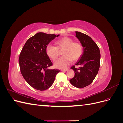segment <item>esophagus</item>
I'll return each instance as SVG.
<instances>
[{
  "label": "esophagus",
  "instance_id": "34e87169",
  "mask_svg": "<svg viewBox=\"0 0 123 123\" xmlns=\"http://www.w3.org/2000/svg\"><path fill=\"white\" fill-rule=\"evenodd\" d=\"M68 69H61V71H68Z\"/></svg>",
  "mask_w": 123,
  "mask_h": 123
}]
</instances>
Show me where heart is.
<instances>
[{"instance_id": "obj_1", "label": "heart", "mask_w": 123, "mask_h": 123, "mask_svg": "<svg viewBox=\"0 0 123 123\" xmlns=\"http://www.w3.org/2000/svg\"><path fill=\"white\" fill-rule=\"evenodd\" d=\"M56 47L51 44H48L46 48L47 55L53 61L56 59L60 51L63 49L62 53L64 55L54 63L55 67L59 69L66 68L72 59L77 61L83 53V47L80 43L73 42V40L69 37H63L56 40L55 43Z\"/></svg>"}]
</instances>
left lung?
Listing matches in <instances>:
<instances>
[{"mask_svg": "<svg viewBox=\"0 0 123 123\" xmlns=\"http://www.w3.org/2000/svg\"><path fill=\"white\" fill-rule=\"evenodd\" d=\"M76 37L84 47V52L75 66L71 67L75 75L70 81L74 87L83 88L91 84L98 72L100 54L99 48L90 36L80 32H76Z\"/></svg>", "mask_w": 123, "mask_h": 123, "instance_id": "obj_1", "label": "left lung"}]
</instances>
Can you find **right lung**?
Returning <instances> with one entry per match:
<instances>
[{"instance_id": "right-lung-1", "label": "right lung", "mask_w": 123, "mask_h": 123, "mask_svg": "<svg viewBox=\"0 0 123 123\" xmlns=\"http://www.w3.org/2000/svg\"><path fill=\"white\" fill-rule=\"evenodd\" d=\"M58 36L37 33L27 41L21 50L19 57L21 73L25 81L36 90L49 88L61 71L48 69L53 64L46 52V46Z\"/></svg>"}]
</instances>
